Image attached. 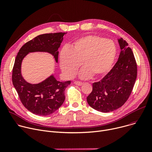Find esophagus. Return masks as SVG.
I'll return each mask as SVG.
<instances>
[{"label": "esophagus", "mask_w": 152, "mask_h": 152, "mask_svg": "<svg viewBox=\"0 0 152 152\" xmlns=\"http://www.w3.org/2000/svg\"><path fill=\"white\" fill-rule=\"evenodd\" d=\"M74 83H75V85H79V86H80V85H82L83 84L82 82H79V81H75V82H74Z\"/></svg>", "instance_id": "1"}]
</instances>
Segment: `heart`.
<instances>
[{
  "label": "heart",
  "mask_w": 152,
  "mask_h": 152,
  "mask_svg": "<svg viewBox=\"0 0 152 152\" xmlns=\"http://www.w3.org/2000/svg\"><path fill=\"white\" fill-rule=\"evenodd\" d=\"M117 55L114 42L95 35H88L75 40L70 49L65 47L59 53L60 66L67 77H73L81 65L84 67L80 77H99L111 69Z\"/></svg>",
  "instance_id": "1"
}]
</instances>
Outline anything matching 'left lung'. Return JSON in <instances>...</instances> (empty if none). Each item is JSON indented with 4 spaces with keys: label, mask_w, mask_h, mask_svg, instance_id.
<instances>
[{
    "label": "left lung",
    "mask_w": 152,
    "mask_h": 152,
    "mask_svg": "<svg viewBox=\"0 0 152 152\" xmlns=\"http://www.w3.org/2000/svg\"><path fill=\"white\" fill-rule=\"evenodd\" d=\"M121 52L115 66L101 80L93 83L86 98L93 109L102 113L117 110L127 100L137 79V66L132 49L122 38L118 39Z\"/></svg>",
    "instance_id": "1"
}]
</instances>
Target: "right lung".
I'll list each match as a JSON object with an SVG mask.
<instances>
[{
	"label": "right lung",
	"instance_id": "right-lung-1",
	"mask_svg": "<svg viewBox=\"0 0 152 152\" xmlns=\"http://www.w3.org/2000/svg\"><path fill=\"white\" fill-rule=\"evenodd\" d=\"M65 34L58 32L39 35L25 43L15 58L12 75L13 85L21 103L35 115L46 116L58 110L65 100L64 91L71 81L59 82L52 75L40 83H29L21 75V62L29 53L37 52L50 53L58 62V50Z\"/></svg>",
	"mask_w": 152,
	"mask_h": 152
}]
</instances>
